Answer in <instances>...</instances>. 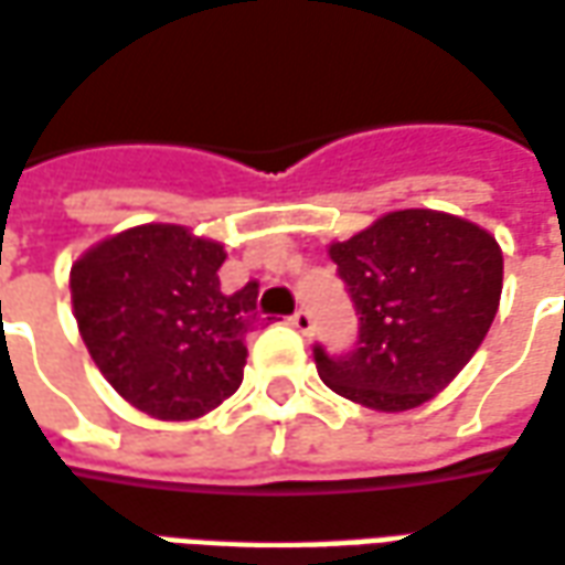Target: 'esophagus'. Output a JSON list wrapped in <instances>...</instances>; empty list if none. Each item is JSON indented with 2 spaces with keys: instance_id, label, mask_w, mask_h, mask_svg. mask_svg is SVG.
<instances>
[{
  "instance_id": "1",
  "label": "esophagus",
  "mask_w": 565,
  "mask_h": 565,
  "mask_svg": "<svg viewBox=\"0 0 565 565\" xmlns=\"http://www.w3.org/2000/svg\"><path fill=\"white\" fill-rule=\"evenodd\" d=\"M290 323H294L299 333H311V327H315V321H311V315L306 309L296 311L294 318H290Z\"/></svg>"
}]
</instances>
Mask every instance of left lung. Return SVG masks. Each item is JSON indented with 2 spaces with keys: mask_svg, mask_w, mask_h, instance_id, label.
<instances>
[{
  "mask_svg": "<svg viewBox=\"0 0 565 565\" xmlns=\"http://www.w3.org/2000/svg\"><path fill=\"white\" fill-rule=\"evenodd\" d=\"M358 309V349H315L323 385L376 413L428 404L475 358L502 299V247L471 220L406 207L327 247Z\"/></svg>",
  "mask_w": 565,
  "mask_h": 565,
  "instance_id": "left-lung-1",
  "label": "left lung"
}]
</instances>
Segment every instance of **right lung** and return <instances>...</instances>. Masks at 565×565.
Masks as SVG:
<instances>
[{"label": "right lung", "mask_w": 565, "mask_h": 565, "mask_svg": "<svg viewBox=\"0 0 565 565\" xmlns=\"http://www.w3.org/2000/svg\"><path fill=\"white\" fill-rule=\"evenodd\" d=\"M223 244L143 223L88 247L70 269L82 342L125 401L161 422L199 419L238 392L256 284L220 290Z\"/></svg>", "instance_id": "right-lung-1"}]
</instances>
